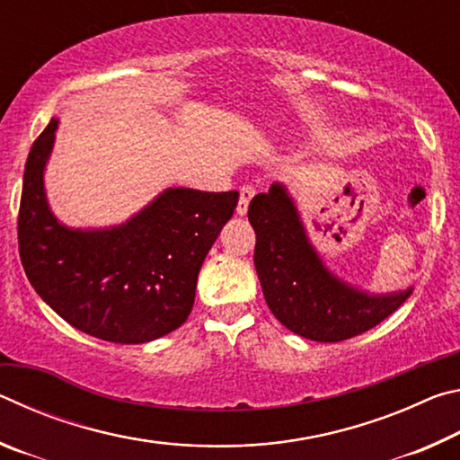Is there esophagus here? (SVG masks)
<instances>
[{
	"mask_svg": "<svg viewBox=\"0 0 460 460\" xmlns=\"http://www.w3.org/2000/svg\"><path fill=\"white\" fill-rule=\"evenodd\" d=\"M253 194H255V189H253L252 184L241 186V190H239V202H237V215H245V213H247L249 202H252Z\"/></svg>",
	"mask_w": 460,
	"mask_h": 460,
	"instance_id": "34e87169",
	"label": "esophagus"
}]
</instances>
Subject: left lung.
Listing matches in <instances>:
<instances>
[{
  "mask_svg": "<svg viewBox=\"0 0 460 460\" xmlns=\"http://www.w3.org/2000/svg\"><path fill=\"white\" fill-rule=\"evenodd\" d=\"M247 217L258 239L253 263L268 306L300 337L318 342L357 337L394 314L414 290L371 294L334 276L310 243L284 184L255 194Z\"/></svg>",
  "mask_w": 460,
  "mask_h": 460,
  "instance_id": "8db88e82",
  "label": "left lung"
}]
</instances>
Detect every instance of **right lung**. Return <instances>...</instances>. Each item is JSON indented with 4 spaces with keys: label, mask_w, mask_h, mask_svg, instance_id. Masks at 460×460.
Wrapping results in <instances>:
<instances>
[{
    "label": "right lung",
    "mask_w": 460,
    "mask_h": 460,
    "mask_svg": "<svg viewBox=\"0 0 460 460\" xmlns=\"http://www.w3.org/2000/svg\"><path fill=\"white\" fill-rule=\"evenodd\" d=\"M58 119L28 154L18 245L30 284L54 313L101 341L137 345L189 318L202 261L239 192L166 189L126 223L73 229L50 211L44 170Z\"/></svg>",
    "instance_id": "right-lung-1"
}]
</instances>
